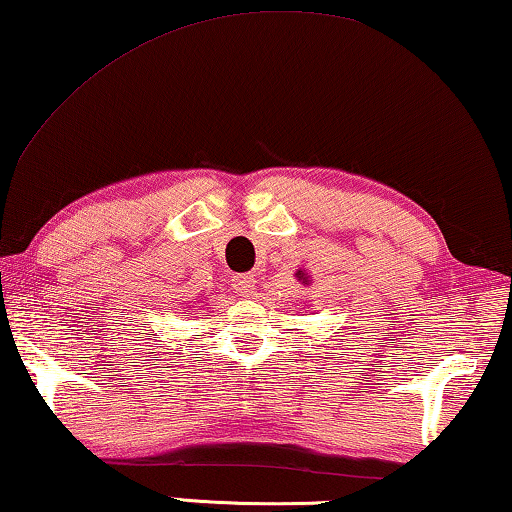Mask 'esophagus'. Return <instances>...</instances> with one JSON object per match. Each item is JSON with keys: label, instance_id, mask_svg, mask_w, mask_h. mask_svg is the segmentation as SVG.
Instances as JSON below:
<instances>
[{"label": "esophagus", "instance_id": "esophagus-1", "mask_svg": "<svg viewBox=\"0 0 512 512\" xmlns=\"http://www.w3.org/2000/svg\"><path fill=\"white\" fill-rule=\"evenodd\" d=\"M255 276L253 273H241V276H236L234 278V289H236V294H241V296H248L250 292H253L255 289Z\"/></svg>", "mask_w": 512, "mask_h": 512}]
</instances>
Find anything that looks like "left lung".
I'll list each match as a JSON object with an SVG mask.
<instances>
[{
  "instance_id": "1",
  "label": "left lung",
  "mask_w": 512,
  "mask_h": 512,
  "mask_svg": "<svg viewBox=\"0 0 512 512\" xmlns=\"http://www.w3.org/2000/svg\"><path fill=\"white\" fill-rule=\"evenodd\" d=\"M299 276H301V273H299ZM301 278H303V276H301Z\"/></svg>"
}]
</instances>
